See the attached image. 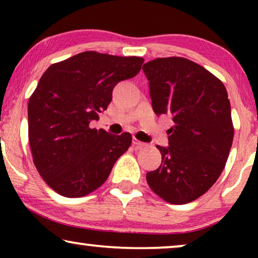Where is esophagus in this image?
Here are the masks:
<instances>
[{
  "instance_id": "1",
  "label": "esophagus",
  "mask_w": 258,
  "mask_h": 258,
  "mask_svg": "<svg viewBox=\"0 0 258 258\" xmlns=\"http://www.w3.org/2000/svg\"><path fill=\"white\" fill-rule=\"evenodd\" d=\"M133 144H134V147L137 148V149H141V148H143L144 146H146V143L141 142V141L136 140V139H133Z\"/></svg>"
}]
</instances>
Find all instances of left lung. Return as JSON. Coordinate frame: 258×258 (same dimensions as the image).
I'll return each mask as SVG.
<instances>
[{
    "label": "left lung",
    "instance_id": "left-lung-1",
    "mask_svg": "<svg viewBox=\"0 0 258 258\" xmlns=\"http://www.w3.org/2000/svg\"><path fill=\"white\" fill-rule=\"evenodd\" d=\"M142 69L155 114H170L174 122L168 147L157 146L162 163L147 172V182L167 202L189 203L213 186L228 160L234 126L227 89L183 57L156 58Z\"/></svg>",
    "mask_w": 258,
    "mask_h": 258
}]
</instances>
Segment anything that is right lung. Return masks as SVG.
<instances>
[{"label": "right lung", "mask_w": 258, "mask_h": 258, "mask_svg": "<svg viewBox=\"0 0 258 258\" xmlns=\"http://www.w3.org/2000/svg\"><path fill=\"white\" fill-rule=\"evenodd\" d=\"M144 59L84 51L51 64L28 103L34 164L59 195L82 197L107 181L132 135L90 129L112 100V89L141 70Z\"/></svg>", "instance_id": "add662e5"}]
</instances>
